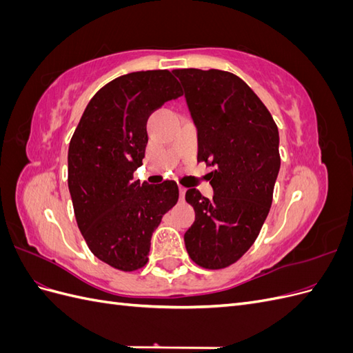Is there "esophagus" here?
<instances>
[{
	"mask_svg": "<svg viewBox=\"0 0 353 353\" xmlns=\"http://www.w3.org/2000/svg\"><path fill=\"white\" fill-rule=\"evenodd\" d=\"M185 188L184 187H179V200H184V197H185Z\"/></svg>",
	"mask_w": 353,
	"mask_h": 353,
	"instance_id": "obj_1",
	"label": "esophagus"
}]
</instances>
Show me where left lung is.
I'll return each mask as SVG.
<instances>
[{
	"mask_svg": "<svg viewBox=\"0 0 353 353\" xmlns=\"http://www.w3.org/2000/svg\"><path fill=\"white\" fill-rule=\"evenodd\" d=\"M197 128V159L213 166V199L190 188L196 221L184 234L199 266L221 270L250 249L268 216L280 170L279 128L252 88L223 70L176 69Z\"/></svg>",
	"mask_w": 353,
	"mask_h": 353,
	"instance_id": "obj_1",
	"label": "left lung"
}]
</instances>
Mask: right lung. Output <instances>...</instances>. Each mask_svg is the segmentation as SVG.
Segmentation results:
<instances>
[{"mask_svg": "<svg viewBox=\"0 0 353 353\" xmlns=\"http://www.w3.org/2000/svg\"><path fill=\"white\" fill-rule=\"evenodd\" d=\"M169 70L132 72L97 91L73 132L68 185L79 231L95 258L125 272L143 268L153 231L178 201L174 181H134L145 153L147 119L181 97Z\"/></svg>", "mask_w": 353, "mask_h": 353, "instance_id": "right-lung-1", "label": "right lung"}]
</instances>
